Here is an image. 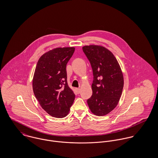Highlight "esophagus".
Here are the masks:
<instances>
[{
	"label": "esophagus",
	"mask_w": 158,
	"mask_h": 158,
	"mask_svg": "<svg viewBox=\"0 0 158 158\" xmlns=\"http://www.w3.org/2000/svg\"><path fill=\"white\" fill-rule=\"evenodd\" d=\"M76 91L78 94H79L80 92V88H76Z\"/></svg>",
	"instance_id": "34e87169"
}]
</instances>
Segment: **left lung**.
Masks as SVG:
<instances>
[{
  "label": "left lung",
  "mask_w": 158,
  "mask_h": 158,
  "mask_svg": "<svg viewBox=\"0 0 158 158\" xmlns=\"http://www.w3.org/2000/svg\"><path fill=\"white\" fill-rule=\"evenodd\" d=\"M83 50L90 62L94 80L92 95L87 101L90 111L102 116L117 106L123 88V76L113 53L103 46L85 45Z\"/></svg>",
  "instance_id": "1"
}]
</instances>
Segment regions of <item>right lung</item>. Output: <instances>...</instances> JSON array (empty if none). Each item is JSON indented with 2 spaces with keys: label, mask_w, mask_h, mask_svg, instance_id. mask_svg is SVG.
<instances>
[{
  "label": "right lung",
  "mask_w": 158,
  "mask_h": 158,
  "mask_svg": "<svg viewBox=\"0 0 158 158\" xmlns=\"http://www.w3.org/2000/svg\"><path fill=\"white\" fill-rule=\"evenodd\" d=\"M75 47H58L39 59L33 78V90L42 108L52 117H66L75 94L68 86L66 65Z\"/></svg>",
  "instance_id": "1"
}]
</instances>
